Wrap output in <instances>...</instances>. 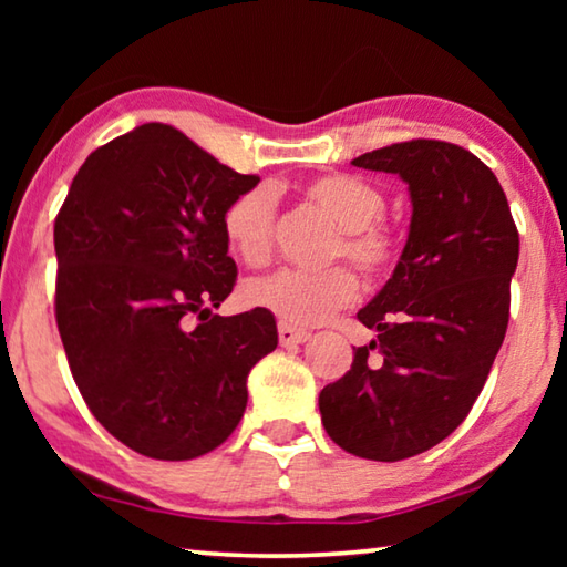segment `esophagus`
Segmentation results:
<instances>
[{
	"mask_svg": "<svg viewBox=\"0 0 567 567\" xmlns=\"http://www.w3.org/2000/svg\"><path fill=\"white\" fill-rule=\"evenodd\" d=\"M277 338H280L282 348H290V344H302L310 340V332L300 328H290V324L280 322V328H277Z\"/></svg>",
	"mask_w": 567,
	"mask_h": 567,
	"instance_id": "obj_1",
	"label": "esophagus"
}]
</instances>
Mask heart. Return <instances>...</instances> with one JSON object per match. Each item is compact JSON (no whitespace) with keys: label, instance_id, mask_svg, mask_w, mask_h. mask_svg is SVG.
<instances>
[{"label":"heart","instance_id":"1","mask_svg":"<svg viewBox=\"0 0 567 567\" xmlns=\"http://www.w3.org/2000/svg\"><path fill=\"white\" fill-rule=\"evenodd\" d=\"M307 205L340 229L332 257H348L368 280H380L398 262L400 239L395 229L380 219L385 209L382 192L354 175H322L300 185ZM223 235L227 247L249 267H260L272 257L275 195L270 187H249L225 207ZM358 277L350 267L334 265L322 272L280 270L247 282L245 300L272 312L282 324H318L354 302Z\"/></svg>","mask_w":567,"mask_h":567}]
</instances>
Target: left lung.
<instances>
[{"instance_id": "1", "label": "left lung", "mask_w": 567, "mask_h": 567, "mask_svg": "<svg viewBox=\"0 0 567 567\" xmlns=\"http://www.w3.org/2000/svg\"><path fill=\"white\" fill-rule=\"evenodd\" d=\"M352 165L405 179L412 217L395 272L358 312L378 338L320 392V415L342 450L395 463L443 443L483 390L520 237L493 169L463 147L410 140Z\"/></svg>"}]
</instances>
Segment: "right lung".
<instances>
[{
  "mask_svg": "<svg viewBox=\"0 0 567 567\" xmlns=\"http://www.w3.org/2000/svg\"><path fill=\"white\" fill-rule=\"evenodd\" d=\"M257 182L150 122L94 150L66 192L56 328L92 415L134 453L192 460L223 445L249 370L277 348L272 312H213L237 277L223 213Z\"/></svg>",
  "mask_w": 567,
  "mask_h": 567,
  "instance_id": "1",
  "label": "right lung"
}]
</instances>
